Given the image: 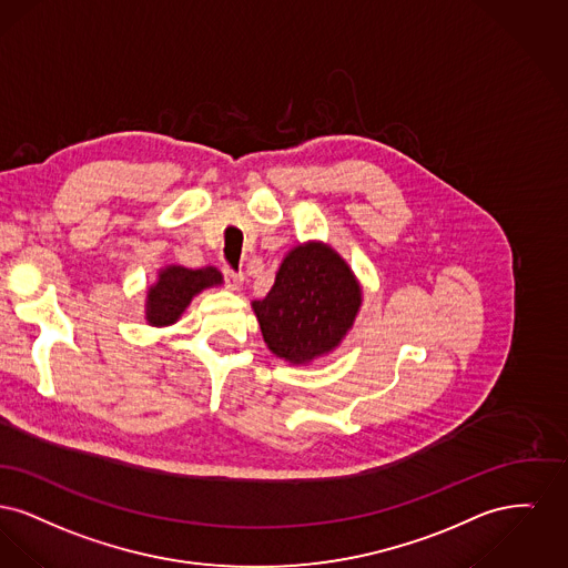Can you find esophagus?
<instances>
[{"label": "esophagus", "mask_w": 568, "mask_h": 568, "mask_svg": "<svg viewBox=\"0 0 568 568\" xmlns=\"http://www.w3.org/2000/svg\"><path fill=\"white\" fill-rule=\"evenodd\" d=\"M222 273H224V280H226V286H229V291H241V275H237L235 271L229 270V267H224L222 270Z\"/></svg>", "instance_id": "obj_1"}]
</instances>
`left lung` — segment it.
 Listing matches in <instances>:
<instances>
[{
	"mask_svg": "<svg viewBox=\"0 0 568 568\" xmlns=\"http://www.w3.org/2000/svg\"><path fill=\"white\" fill-rule=\"evenodd\" d=\"M363 288L355 271L325 241L288 250L270 295L252 301L263 339L275 357L312 365L339 348L357 321Z\"/></svg>",
	"mask_w": 568,
	"mask_h": 568,
	"instance_id": "obj_1",
	"label": "left lung"
}]
</instances>
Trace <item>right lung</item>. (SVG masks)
<instances>
[{"label": "right lung", "mask_w": 568, "mask_h": 568, "mask_svg": "<svg viewBox=\"0 0 568 568\" xmlns=\"http://www.w3.org/2000/svg\"><path fill=\"white\" fill-rule=\"evenodd\" d=\"M224 277L215 267L185 270L181 265H164L145 293V321L150 327H171L187 310L192 298L203 291L222 286Z\"/></svg>", "instance_id": "right-lung-1"}]
</instances>
